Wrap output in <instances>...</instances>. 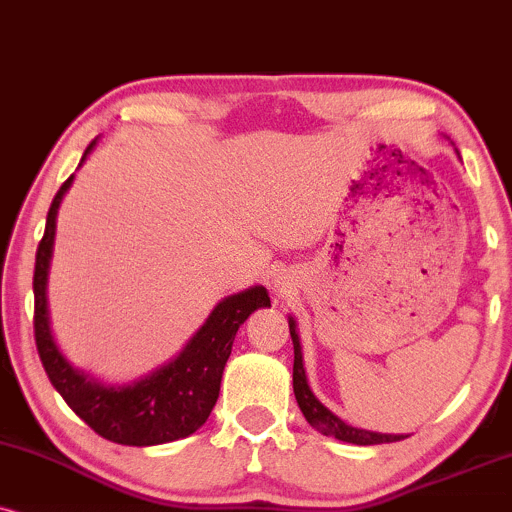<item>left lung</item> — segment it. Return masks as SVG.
Listing matches in <instances>:
<instances>
[{"instance_id": "8db88e82", "label": "left lung", "mask_w": 512, "mask_h": 512, "mask_svg": "<svg viewBox=\"0 0 512 512\" xmlns=\"http://www.w3.org/2000/svg\"><path fill=\"white\" fill-rule=\"evenodd\" d=\"M289 334H292V342H294V396H296V403H299L301 413H304V418L308 420V425L315 427L318 432L327 434V437H334L339 441H349V444H358V446L389 444V441L406 439L403 434H380V432L358 430V427L346 425L344 420H339L337 415L330 413L323 403L315 399L311 387H308L304 361H301L299 334H296V325L292 318H289Z\"/></svg>"}]
</instances>
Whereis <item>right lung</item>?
<instances>
[{
    "instance_id": "obj_1",
    "label": "right lung",
    "mask_w": 512,
    "mask_h": 512,
    "mask_svg": "<svg viewBox=\"0 0 512 512\" xmlns=\"http://www.w3.org/2000/svg\"><path fill=\"white\" fill-rule=\"evenodd\" d=\"M94 142L85 149L90 154ZM82 156V159H85ZM73 175L63 182L49 206L47 227L35 256V344L49 382L63 396V401L92 427L99 437L123 446H154L166 441L185 439L208 420L220 394V377L230 358L232 342L239 325L256 308L270 306L266 287H251L246 292L227 296L216 311L208 315L204 327L173 363L151 372L144 380L128 387H104L78 372L61 351L49 330L47 313V273L52 258L56 211L61 197L71 187Z\"/></svg>"
}]
</instances>
